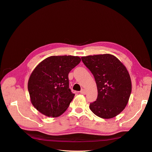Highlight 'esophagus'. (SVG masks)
Returning <instances> with one entry per match:
<instances>
[{"label": "esophagus", "mask_w": 152, "mask_h": 152, "mask_svg": "<svg viewBox=\"0 0 152 152\" xmlns=\"http://www.w3.org/2000/svg\"><path fill=\"white\" fill-rule=\"evenodd\" d=\"M80 94H86V92L85 89H82L80 91Z\"/></svg>", "instance_id": "obj_1"}]
</instances>
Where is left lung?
Wrapping results in <instances>:
<instances>
[{"label": "left lung", "mask_w": 152, "mask_h": 152, "mask_svg": "<svg viewBox=\"0 0 152 152\" xmlns=\"http://www.w3.org/2000/svg\"><path fill=\"white\" fill-rule=\"evenodd\" d=\"M82 62L93 73L98 97L89 108L96 115L112 118L121 113L129 102L132 90L127 68L113 55L109 54L83 56Z\"/></svg>", "instance_id": "left-lung-1"}]
</instances>
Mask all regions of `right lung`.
I'll return each instance as SVG.
<instances>
[{"label": "right lung", "instance_id": "1", "mask_svg": "<svg viewBox=\"0 0 152 152\" xmlns=\"http://www.w3.org/2000/svg\"><path fill=\"white\" fill-rule=\"evenodd\" d=\"M80 61L79 56H53L35 67L28 90L31 102L39 112L57 117L66 111L75 96L69 88L68 73Z\"/></svg>", "mask_w": 152, "mask_h": 152}]
</instances>
